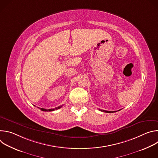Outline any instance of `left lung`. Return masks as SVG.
Wrapping results in <instances>:
<instances>
[{"label":"left lung","mask_w":158,"mask_h":158,"mask_svg":"<svg viewBox=\"0 0 158 158\" xmlns=\"http://www.w3.org/2000/svg\"><path fill=\"white\" fill-rule=\"evenodd\" d=\"M120 110H118V111H119ZM99 110H101V111L105 112H107V113H111V112H117V110H116V111H109V110H101V109H99Z\"/></svg>","instance_id":"8db88e82"}]
</instances>
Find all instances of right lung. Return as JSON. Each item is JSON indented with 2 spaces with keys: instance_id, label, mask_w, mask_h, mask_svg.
<instances>
[{
  "instance_id": "obj_1",
  "label": "right lung",
  "mask_w": 158,
  "mask_h": 158,
  "mask_svg": "<svg viewBox=\"0 0 158 158\" xmlns=\"http://www.w3.org/2000/svg\"><path fill=\"white\" fill-rule=\"evenodd\" d=\"M62 106H59V107H56L55 109H44V108H39H39L40 109V110H42V111H53V110H56V109H60Z\"/></svg>"
}]
</instances>
